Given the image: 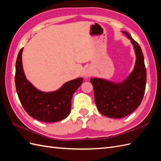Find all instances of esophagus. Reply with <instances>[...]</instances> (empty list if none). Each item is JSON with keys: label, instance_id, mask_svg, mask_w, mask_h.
I'll use <instances>...</instances> for the list:
<instances>
[{"label": "esophagus", "instance_id": "obj_1", "mask_svg": "<svg viewBox=\"0 0 161 161\" xmlns=\"http://www.w3.org/2000/svg\"><path fill=\"white\" fill-rule=\"evenodd\" d=\"M93 73H94L93 72V70L90 67H88V69H86V71H85V73H84V75L86 77H90L91 75H92Z\"/></svg>", "mask_w": 161, "mask_h": 161}]
</instances>
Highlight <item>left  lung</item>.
Wrapping results in <instances>:
<instances>
[{
	"label": "left lung",
	"instance_id": "obj_1",
	"mask_svg": "<svg viewBox=\"0 0 161 161\" xmlns=\"http://www.w3.org/2000/svg\"><path fill=\"white\" fill-rule=\"evenodd\" d=\"M123 33L130 39L135 51L136 63L133 72L118 84L99 78L90 79L98 112L112 118H122L134 112L141 104L146 90V69L142 49L128 32Z\"/></svg>",
	"mask_w": 161,
	"mask_h": 161
}]
</instances>
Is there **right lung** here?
I'll use <instances>...</instances> for the list:
<instances>
[{"mask_svg":"<svg viewBox=\"0 0 161 161\" xmlns=\"http://www.w3.org/2000/svg\"><path fill=\"white\" fill-rule=\"evenodd\" d=\"M20 49L15 63V81L19 99L27 114L36 120L55 122L67 118L71 112V98L82 84V78L69 81L56 91L43 92L27 80L22 67Z\"/></svg>","mask_w":161,"mask_h":161,"instance_id":"obj_1","label":"right lung"}]
</instances>
